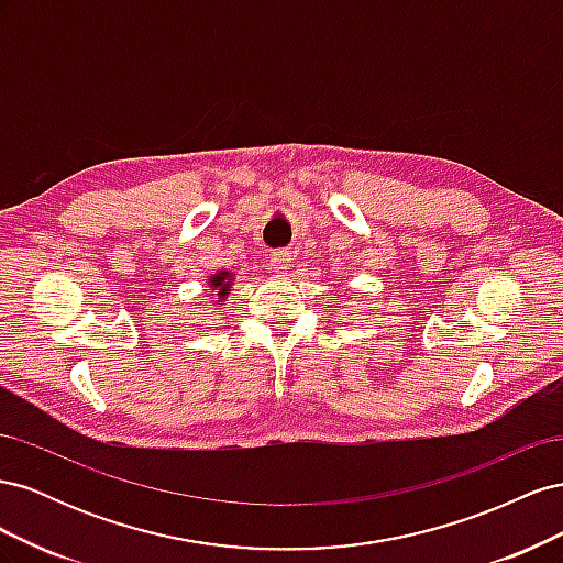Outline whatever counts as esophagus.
<instances>
[{
    "label": "esophagus",
    "mask_w": 563,
    "mask_h": 563,
    "mask_svg": "<svg viewBox=\"0 0 563 563\" xmlns=\"http://www.w3.org/2000/svg\"><path fill=\"white\" fill-rule=\"evenodd\" d=\"M291 253L288 251H275L272 253V258H269V269L272 272H277V275H284V272H288L291 269Z\"/></svg>",
    "instance_id": "34e87169"
}]
</instances>
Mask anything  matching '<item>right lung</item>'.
<instances>
[{
    "label": "right lung",
    "mask_w": 563,
    "mask_h": 563,
    "mask_svg": "<svg viewBox=\"0 0 563 563\" xmlns=\"http://www.w3.org/2000/svg\"><path fill=\"white\" fill-rule=\"evenodd\" d=\"M230 272H220V275H216L211 282H213V291H218L216 296L223 298L225 291H230Z\"/></svg>",
    "instance_id": "right-lung-1"
}]
</instances>
